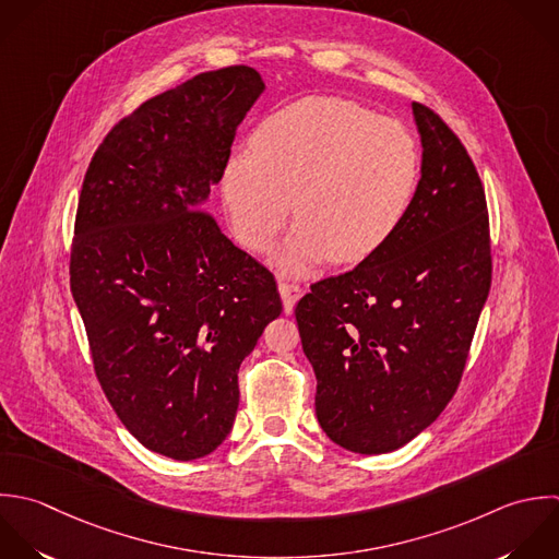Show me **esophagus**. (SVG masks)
Wrapping results in <instances>:
<instances>
[{
  "mask_svg": "<svg viewBox=\"0 0 559 559\" xmlns=\"http://www.w3.org/2000/svg\"><path fill=\"white\" fill-rule=\"evenodd\" d=\"M278 294H281V300H283V309L285 313H292L294 311V305L298 302V298L302 296V289L298 285H292V283H285L281 281L278 283Z\"/></svg>",
  "mask_w": 559,
  "mask_h": 559,
  "instance_id": "34e87169",
  "label": "esophagus"
}]
</instances>
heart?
<instances>
[{
	"label": "heart",
	"instance_id": "heart-1",
	"mask_svg": "<svg viewBox=\"0 0 559 559\" xmlns=\"http://www.w3.org/2000/svg\"><path fill=\"white\" fill-rule=\"evenodd\" d=\"M420 174L412 132L340 99L305 97L252 132V152L233 154L222 171V202L237 239L267 250L300 219L274 265L307 274L322 259L350 265L379 252L399 230Z\"/></svg>",
	"mask_w": 559,
	"mask_h": 559
}]
</instances>
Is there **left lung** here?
<instances>
[{"instance_id": "obj_1", "label": "left lung", "mask_w": 559, "mask_h": 559, "mask_svg": "<svg viewBox=\"0 0 559 559\" xmlns=\"http://www.w3.org/2000/svg\"><path fill=\"white\" fill-rule=\"evenodd\" d=\"M420 180L394 237L296 305L316 416L342 449L379 455L420 436L455 394L492 281L479 174L453 130L409 104Z\"/></svg>"}]
</instances>
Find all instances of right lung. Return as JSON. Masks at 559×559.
<instances>
[{"label": "right lung", "mask_w": 559, "mask_h": 559, "mask_svg": "<svg viewBox=\"0 0 559 559\" xmlns=\"http://www.w3.org/2000/svg\"><path fill=\"white\" fill-rule=\"evenodd\" d=\"M263 91L239 64L147 99L80 191L69 274L95 374L123 427L178 462L226 440L239 366L283 311L274 276L202 211Z\"/></svg>", "instance_id": "1"}]
</instances>
